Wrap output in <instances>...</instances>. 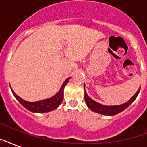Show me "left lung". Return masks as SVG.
I'll list each match as a JSON object with an SVG mask.
<instances>
[{
	"mask_svg": "<svg viewBox=\"0 0 147 147\" xmlns=\"http://www.w3.org/2000/svg\"><path fill=\"white\" fill-rule=\"evenodd\" d=\"M85 85H84V88H85ZM140 90V87L139 89L137 90V92L135 93L134 95L130 98V100L127 101L126 103H124V104H122V105H113V106H111V105L110 106V105H101L100 103L92 100V98H90L87 94V93L85 92V100L88 107L90 110H92V111L98 113V114H103V115H106V116H114V115H116V114H119L120 112L123 111V110H125L127 107H129L134 101L135 99L137 98V95L139 94Z\"/></svg>",
	"mask_w": 147,
	"mask_h": 147,
	"instance_id": "1",
	"label": "left lung"
}]
</instances>
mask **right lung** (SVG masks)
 <instances>
[{"label": "right lung", "mask_w": 147, "mask_h": 147, "mask_svg": "<svg viewBox=\"0 0 147 147\" xmlns=\"http://www.w3.org/2000/svg\"><path fill=\"white\" fill-rule=\"evenodd\" d=\"M69 78H68L65 81L60 88L59 91L54 96L47 98V99H44V100L34 101V102L26 101V100L22 99L17 94H16V93L13 91L11 88H10V89L12 91L13 94L14 95L16 99L30 111L34 112V113H46V112L52 111L53 110L56 109L59 106L61 102L62 101V99L64 98V88L67 85Z\"/></svg>", "instance_id": "obj_1"}]
</instances>
